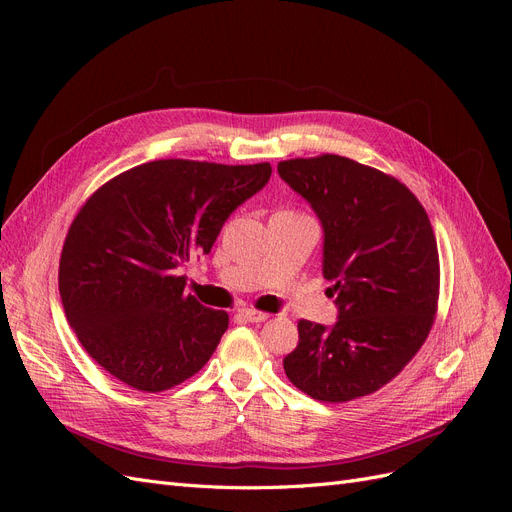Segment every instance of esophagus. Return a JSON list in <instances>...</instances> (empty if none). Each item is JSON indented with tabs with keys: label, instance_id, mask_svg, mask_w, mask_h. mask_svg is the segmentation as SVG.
Returning a JSON list of instances; mask_svg holds the SVG:
<instances>
[{
	"label": "esophagus",
	"instance_id": "34e87169",
	"mask_svg": "<svg viewBox=\"0 0 512 512\" xmlns=\"http://www.w3.org/2000/svg\"><path fill=\"white\" fill-rule=\"evenodd\" d=\"M242 317H245L247 321H253V324H261V321H265L267 317V313H263V311H257V309H251V307H245V309H240L238 311Z\"/></svg>",
	"mask_w": 512,
	"mask_h": 512
}]
</instances>
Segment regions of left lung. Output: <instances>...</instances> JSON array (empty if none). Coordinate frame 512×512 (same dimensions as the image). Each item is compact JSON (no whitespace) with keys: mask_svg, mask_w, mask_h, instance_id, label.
<instances>
[{"mask_svg":"<svg viewBox=\"0 0 512 512\" xmlns=\"http://www.w3.org/2000/svg\"><path fill=\"white\" fill-rule=\"evenodd\" d=\"M278 174L324 228V278L334 282L338 305L332 328L299 321V344L284 357V371L315 400L367 396L405 369L434 326V228L405 184L355 159H286Z\"/></svg>","mask_w":512,"mask_h":512,"instance_id":"1","label":"left lung"}]
</instances>
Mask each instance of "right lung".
<instances>
[{
  "label": "right lung",
  "mask_w": 512,
  "mask_h": 512,
  "mask_svg": "<svg viewBox=\"0 0 512 512\" xmlns=\"http://www.w3.org/2000/svg\"><path fill=\"white\" fill-rule=\"evenodd\" d=\"M272 176L270 164L157 159L99 186L60 257V297L85 351L141 392L170 390L209 361L228 313L184 294V261L207 255L230 213Z\"/></svg>",
  "instance_id": "right-lung-1"
}]
</instances>
